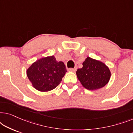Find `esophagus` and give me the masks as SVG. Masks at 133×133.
Masks as SVG:
<instances>
[{"label": "esophagus", "mask_w": 133, "mask_h": 133, "mask_svg": "<svg viewBox=\"0 0 133 133\" xmlns=\"http://www.w3.org/2000/svg\"><path fill=\"white\" fill-rule=\"evenodd\" d=\"M76 70H77V68H70L68 69V70L70 71H72V72H75Z\"/></svg>", "instance_id": "obj_1"}]
</instances>
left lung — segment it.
<instances>
[{"label": "left lung", "mask_w": 133, "mask_h": 133, "mask_svg": "<svg viewBox=\"0 0 133 133\" xmlns=\"http://www.w3.org/2000/svg\"><path fill=\"white\" fill-rule=\"evenodd\" d=\"M82 65V68L77 69L76 74L84 88L89 90H96L108 83L111 72L105 63L88 57Z\"/></svg>", "instance_id": "obj_1"}]
</instances>
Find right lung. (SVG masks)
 Returning a JSON list of instances; mask_svg holds the SVG:
<instances>
[{
  "label": "right lung",
  "instance_id": "add662e5",
  "mask_svg": "<svg viewBox=\"0 0 133 133\" xmlns=\"http://www.w3.org/2000/svg\"><path fill=\"white\" fill-rule=\"evenodd\" d=\"M66 69L63 62H57L54 56L41 58L26 70V75L32 87L46 92L53 90L61 82Z\"/></svg>",
  "mask_w": 133,
  "mask_h": 133
}]
</instances>
